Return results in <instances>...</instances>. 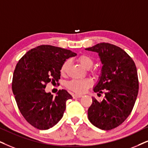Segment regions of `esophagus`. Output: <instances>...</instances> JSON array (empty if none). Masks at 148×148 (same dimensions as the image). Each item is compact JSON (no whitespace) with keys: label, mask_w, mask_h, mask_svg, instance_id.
<instances>
[{"label":"esophagus","mask_w":148,"mask_h":148,"mask_svg":"<svg viewBox=\"0 0 148 148\" xmlns=\"http://www.w3.org/2000/svg\"><path fill=\"white\" fill-rule=\"evenodd\" d=\"M83 96L82 95L80 94H73L72 95V97L74 98H81V97Z\"/></svg>","instance_id":"obj_1"}]
</instances>
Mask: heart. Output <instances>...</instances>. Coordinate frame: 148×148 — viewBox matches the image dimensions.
<instances>
[{"mask_svg":"<svg viewBox=\"0 0 148 148\" xmlns=\"http://www.w3.org/2000/svg\"><path fill=\"white\" fill-rule=\"evenodd\" d=\"M78 62L80 63L83 68L89 69L93 65V61L92 58L87 55H82L79 56L77 59ZM70 65V61L66 60L63 62L61 65L60 72L62 74H65L68 70V66ZM92 85V80L89 78H85L82 80H72L67 84L70 90L78 93H85L89 87Z\"/></svg>","mask_w":148,"mask_h":148,"instance_id":"heart-1","label":"heart"}]
</instances>
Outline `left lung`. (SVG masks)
<instances>
[{
    "instance_id": "8db88e82",
    "label": "left lung",
    "mask_w": 148,
    "mask_h": 148,
    "mask_svg": "<svg viewBox=\"0 0 148 148\" xmlns=\"http://www.w3.org/2000/svg\"><path fill=\"white\" fill-rule=\"evenodd\" d=\"M85 50L98 53L102 68L93 91L105 95L101 102L92 97L88 119L97 128L111 130L122 124L134 107L139 91L135 63L124 50L108 43Z\"/></svg>"
}]
</instances>
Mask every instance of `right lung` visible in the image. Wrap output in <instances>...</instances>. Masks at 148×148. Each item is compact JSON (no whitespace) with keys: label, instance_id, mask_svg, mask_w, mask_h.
Here are the masks:
<instances>
[{"label":"right lung","instance_id":"obj_1","mask_svg":"<svg viewBox=\"0 0 148 148\" xmlns=\"http://www.w3.org/2000/svg\"><path fill=\"white\" fill-rule=\"evenodd\" d=\"M76 54L50 45L33 48L20 59L15 68L12 90L24 119L40 130H48L61 120L65 103L72 97L65 89L53 97L45 91L46 84L59 81L60 69L66 59Z\"/></svg>","mask_w":148,"mask_h":148}]
</instances>
